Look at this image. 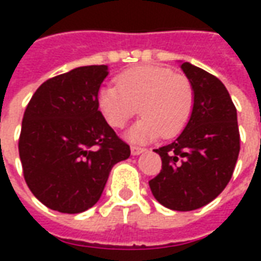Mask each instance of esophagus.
<instances>
[{
  "label": "esophagus",
  "mask_w": 261,
  "mask_h": 261,
  "mask_svg": "<svg viewBox=\"0 0 261 261\" xmlns=\"http://www.w3.org/2000/svg\"><path fill=\"white\" fill-rule=\"evenodd\" d=\"M130 149H131V153H133V155H140V153L144 151V148L137 147V145H131Z\"/></svg>",
  "instance_id": "obj_1"
}]
</instances>
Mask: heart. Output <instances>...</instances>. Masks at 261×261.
<instances>
[{
  "label": "heart",
  "mask_w": 261,
  "mask_h": 261,
  "mask_svg": "<svg viewBox=\"0 0 261 261\" xmlns=\"http://www.w3.org/2000/svg\"><path fill=\"white\" fill-rule=\"evenodd\" d=\"M117 85L99 89L97 106L108 124L123 128L140 108L142 119L128 133L131 141L177 136L194 109V89L187 76L161 65H140L117 76Z\"/></svg>",
  "instance_id": "b5f03b06"
}]
</instances>
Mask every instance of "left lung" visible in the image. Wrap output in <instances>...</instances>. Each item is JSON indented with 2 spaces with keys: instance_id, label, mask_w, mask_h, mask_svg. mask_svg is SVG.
I'll list each match as a JSON object with an SVG mask.
<instances>
[{
  "instance_id": "left-lung-1",
  "label": "left lung",
  "mask_w": 261,
  "mask_h": 261,
  "mask_svg": "<svg viewBox=\"0 0 261 261\" xmlns=\"http://www.w3.org/2000/svg\"><path fill=\"white\" fill-rule=\"evenodd\" d=\"M194 89V109L175 141L153 149L162 169L149 180L153 197L175 211H192L218 197L235 169L241 136L236 108L215 75L183 63Z\"/></svg>"
}]
</instances>
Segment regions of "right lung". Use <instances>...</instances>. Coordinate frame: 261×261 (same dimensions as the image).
I'll return each mask as SVG.
<instances>
[{
	"mask_svg": "<svg viewBox=\"0 0 261 261\" xmlns=\"http://www.w3.org/2000/svg\"><path fill=\"white\" fill-rule=\"evenodd\" d=\"M108 65H86L50 78L26 106L19 136L23 177L46 207L78 214L102 196L114 165L130 156L97 106Z\"/></svg>",
	"mask_w": 261,
	"mask_h": 261,
	"instance_id": "1",
	"label": "right lung"
}]
</instances>
